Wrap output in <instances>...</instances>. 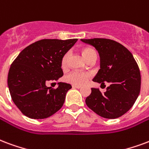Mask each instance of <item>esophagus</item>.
I'll return each instance as SVG.
<instances>
[{
    "instance_id": "1",
    "label": "esophagus",
    "mask_w": 149,
    "mask_h": 149,
    "mask_svg": "<svg viewBox=\"0 0 149 149\" xmlns=\"http://www.w3.org/2000/svg\"><path fill=\"white\" fill-rule=\"evenodd\" d=\"M72 88H73L80 89V88H81V87H80V86H79V85H72Z\"/></svg>"
}]
</instances>
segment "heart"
<instances>
[{
	"label": "heart",
	"instance_id": "1",
	"mask_svg": "<svg viewBox=\"0 0 149 149\" xmlns=\"http://www.w3.org/2000/svg\"><path fill=\"white\" fill-rule=\"evenodd\" d=\"M82 54H83L84 57L86 60H88L91 55L96 54L94 49H90V48L84 49L82 50ZM68 58H69V54H65L61 59V66L63 68H65L67 65ZM89 78H90V75L88 73L84 72L76 71V70L72 71L71 72H69V74L65 76L66 82L72 84L73 85H82L88 80Z\"/></svg>",
	"mask_w": 149,
	"mask_h": 149
}]
</instances>
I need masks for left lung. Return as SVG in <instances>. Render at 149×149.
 <instances>
[{"instance_id":"1","label":"left lung","mask_w":149,"mask_h":149,"mask_svg":"<svg viewBox=\"0 0 149 149\" xmlns=\"http://www.w3.org/2000/svg\"><path fill=\"white\" fill-rule=\"evenodd\" d=\"M95 48L100 58V69L93 81L111 83L107 91L91 88L86 98L89 108L98 115L113 119L125 114L133 107L141 90L139 67L130 51L122 44L107 38L81 39Z\"/></svg>"}]
</instances>
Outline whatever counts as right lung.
Instances as JSON below:
<instances>
[{
    "mask_svg": "<svg viewBox=\"0 0 149 149\" xmlns=\"http://www.w3.org/2000/svg\"><path fill=\"white\" fill-rule=\"evenodd\" d=\"M77 41H37L23 49L11 65L8 86L13 101L24 115L43 119L61 108L72 86L59 82L53 89L47 83L63 76L61 59Z\"/></svg>",
    "mask_w": 149,
    "mask_h": 149,
    "instance_id": "right-lung-1",
    "label": "right lung"
}]
</instances>
